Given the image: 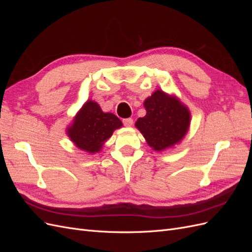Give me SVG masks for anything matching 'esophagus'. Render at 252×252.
<instances>
[{
  "label": "esophagus",
  "mask_w": 252,
  "mask_h": 252,
  "mask_svg": "<svg viewBox=\"0 0 252 252\" xmlns=\"http://www.w3.org/2000/svg\"><path fill=\"white\" fill-rule=\"evenodd\" d=\"M123 124H124L125 126H131V125L133 124V120L130 119V118L124 119V120H123Z\"/></svg>",
  "instance_id": "1"
}]
</instances>
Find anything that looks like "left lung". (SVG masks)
<instances>
[{"label":"left lung","instance_id":"left-lung-1","mask_svg":"<svg viewBox=\"0 0 252 252\" xmlns=\"http://www.w3.org/2000/svg\"><path fill=\"white\" fill-rule=\"evenodd\" d=\"M146 116L139 118L135 126L150 147L161 151L179 143L190 124V112L178 98L157 90L144 102Z\"/></svg>","mask_w":252,"mask_h":252}]
</instances>
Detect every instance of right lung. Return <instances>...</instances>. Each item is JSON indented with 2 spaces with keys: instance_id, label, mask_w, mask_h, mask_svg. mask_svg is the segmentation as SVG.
Segmentation results:
<instances>
[{
  "instance_id": "obj_1",
  "label": "right lung",
  "mask_w": 252,
  "mask_h": 252,
  "mask_svg": "<svg viewBox=\"0 0 252 252\" xmlns=\"http://www.w3.org/2000/svg\"><path fill=\"white\" fill-rule=\"evenodd\" d=\"M122 127L121 120L113 113H105L94 101H88L68 128V136L82 150L98 152L112 135L114 129Z\"/></svg>"
}]
</instances>
